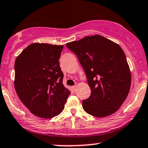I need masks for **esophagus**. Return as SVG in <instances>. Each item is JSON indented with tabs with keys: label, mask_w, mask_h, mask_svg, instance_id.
<instances>
[{
	"label": "esophagus",
	"mask_w": 148,
	"mask_h": 148,
	"mask_svg": "<svg viewBox=\"0 0 148 148\" xmlns=\"http://www.w3.org/2000/svg\"><path fill=\"white\" fill-rule=\"evenodd\" d=\"M73 90L75 91V92L76 89H77V85H74L73 87Z\"/></svg>",
	"instance_id": "esophagus-1"
}]
</instances>
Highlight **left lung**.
<instances>
[{
    "label": "left lung",
    "instance_id": "1",
    "mask_svg": "<svg viewBox=\"0 0 148 148\" xmlns=\"http://www.w3.org/2000/svg\"><path fill=\"white\" fill-rule=\"evenodd\" d=\"M66 47L77 55L92 91L82 101L84 111L97 117L115 112L127 99L132 80L123 49L100 35L69 42Z\"/></svg>",
    "mask_w": 148,
    "mask_h": 148
}]
</instances>
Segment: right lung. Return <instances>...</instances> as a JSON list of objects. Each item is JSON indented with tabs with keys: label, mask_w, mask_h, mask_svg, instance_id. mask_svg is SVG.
Masks as SVG:
<instances>
[{
	"label": "right lung",
	"mask_w": 148,
	"mask_h": 148,
	"mask_svg": "<svg viewBox=\"0 0 148 148\" xmlns=\"http://www.w3.org/2000/svg\"><path fill=\"white\" fill-rule=\"evenodd\" d=\"M63 45L33 43L16 57L14 88L30 112L52 118L62 112L71 92L63 84L59 66Z\"/></svg>",
	"instance_id": "add662e5"
}]
</instances>
